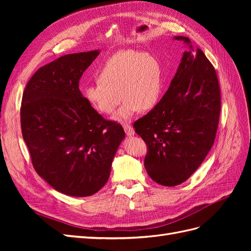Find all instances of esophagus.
Wrapping results in <instances>:
<instances>
[{
	"mask_svg": "<svg viewBox=\"0 0 251 251\" xmlns=\"http://www.w3.org/2000/svg\"><path fill=\"white\" fill-rule=\"evenodd\" d=\"M124 128H125V132H126V135H128V136L134 135L135 131H134L133 126H132L130 124H125V125H124Z\"/></svg>",
	"mask_w": 251,
	"mask_h": 251,
	"instance_id": "esophagus-1",
	"label": "esophagus"
}]
</instances>
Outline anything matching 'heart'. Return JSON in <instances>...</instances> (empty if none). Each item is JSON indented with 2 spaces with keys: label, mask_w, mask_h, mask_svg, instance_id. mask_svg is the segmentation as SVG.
Masks as SVG:
<instances>
[{
  "label": "heart",
  "mask_w": 251,
  "mask_h": 251,
  "mask_svg": "<svg viewBox=\"0 0 251 251\" xmlns=\"http://www.w3.org/2000/svg\"><path fill=\"white\" fill-rule=\"evenodd\" d=\"M162 88V71L157 58L148 52L126 50L102 65L97 82L88 86L83 95L91 107L104 115L115 112L124 98L117 119L128 121L141 109L153 108L161 96Z\"/></svg>",
  "instance_id": "1"
}]
</instances>
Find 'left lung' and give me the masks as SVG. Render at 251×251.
<instances>
[{"label": "left lung", "mask_w": 251, "mask_h": 251, "mask_svg": "<svg viewBox=\"0 0 251 251\" xmlns=\"http://www.w3.org/2000/svg\"><path fill=\"white\" fill-rule=\"evenodd\" d=\"M175 39L189 49L162 100L133 126L148 148L144 168L164 186L182 183L199 168L214 144L221 111L214 66L188 37Z\"/></svg>", "instance_id": "left-lung-1"}]
</instances>
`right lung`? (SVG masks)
<instances>
[{"label": "right lung", "instance_id": "right-lung-1", "mask_svg": "<svg viewBox=\"0 0 251 251\" xmlns=\"http://www.w3.org/2000/svg\"><path fill=\"white\" fill-rule=\"evenodd\" d=\"M100 54H67L40 68L27 82L21 127L35 172L73 197L97 193L107 183L125 131L104 119L79 90L82 73Z\"/></svg>", "mask_w": 251, "mask_h": 251}]
</instances>
